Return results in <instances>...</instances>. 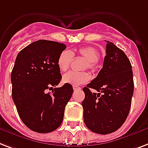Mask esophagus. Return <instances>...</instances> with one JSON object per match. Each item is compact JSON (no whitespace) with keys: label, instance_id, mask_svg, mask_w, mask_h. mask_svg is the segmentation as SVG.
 <instances>
[{"label":"esophagus","instance_id":"34e87169","mask_svg":"<svg viewBox=\"0 0 148 148\" xmlns=\"http://www.w3.org/2000/svg\"><path fill=\"white\" fill-rule=\"evenodd\" d=\"M73 89H74V91H77V90H80L81 88L79 86H73Z\"/></svg>","mask_w":148,"mask_h":148}]
</instances>
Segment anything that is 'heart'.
<instances>
[{"instance_id":"b5f03b06","label":"heart","mask_w":148,"mask_h":148,"mask_svg":"<svg viewBox=\"0 0 148 148\" xmlns=\"http://www.w3.org/2000/svg\"><path fill=\"white\" fill-rule=\"evenodd\" d=\"M76 53L87 60L86 67H88L89 69L92 71L95 69L96 63L100 57V53L96 48L93 47H81L77 50ZM74 54H75L74 52H71L67 49H65L60 53L56 64L61 71H66L69 69ZM90 79H91L90 74L87 72L77 73V72L70 71L64 75L63 82L65 84L76 86V85H81L87 83L90 81Z\"/></svg>"}]
</instances>
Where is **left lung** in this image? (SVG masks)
Listing matches in <instances>:
<instances>
[{"instance_id": "left-lung-1", "label": "left lung", "mask_w": 148, "mask_h": 148, "mask_svg": "<svg viewBox=\"0 0 148 148\" xmlns=\"http://www.w3.org/2000/svg\"><path fill=\"white\" fill-rule=\"evenodd\" d=\"M106 52L98 76L83 88L84 123L91 131L99 134L116 131L124 123L134 87L131 64L125 53L109 41ZM91 89L98 93L92 92Z\"/></svg>"}]
</instances>
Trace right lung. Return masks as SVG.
<instances>
[{"instance_id": "right-lung-1", "label": "right lung", "mask_w": 148, "mask_h": 148, "mask_svg": "<svg viewBox=\"0 0 148 148\" xmlns=\"http://www.w3.org/2000/svg\"><path fill=\"white\" fill-rule=\"evenodd\" d=\"M66 45L40 39L19 52L11 75L12 99L19 116L32 131L47 134L61 125L73 87L64 84L56 61ZM54 88L53 89V88ZM53 89L52 92H47Z\"/></svg>"}]
</instances>
